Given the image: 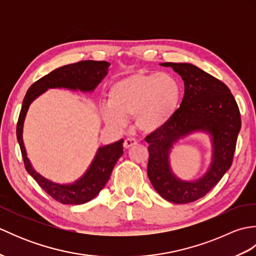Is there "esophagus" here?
<instances>
[{"mask_svg": "<svg viewBox=\"0 0 256 256\" xmlns=\"http://www.w3.org/2000/svg\"><path fill=\"white\" fill-rule=\"evenodd\" d=\"M136 144H138V140L135 138H126L124 140L123 146L125 148H132V146L136 145Z\"/></svg>", "mask_w": 256, "mask_h": 256, "instance_id": "1", "label": "esophagus"}]
</instances>
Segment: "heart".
Listing matches in <instances>:
<instances>
[{"label":"heart","mask_w":256,"mask_h":256,"mask_svg":"<svg viewBox=\"0 0 256 256\" xmlns=\"http://www.w3.org/2000/svg\"><path fill=\"white\" fill-rule=\"evenodd\" d=\"M108 104L101 106L103 121L121 128L134 116L140 133L162 131L172 121L182 100V86L172 74L138 72L116 80L108 92Z\"/></svg>","instance_id":"obj_1"}]
</instances>
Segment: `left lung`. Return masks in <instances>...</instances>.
Wrapping results in <instances>:
<instances>
[{
    "mask_svg": "<svg viewBox=\"0 0 256 256\" xmlns=\"http://www.w3.org/2000/svg\"><path fill=\"white\" fill-rule=\"evenodd\" d=\"M184 80V94L172 121L158 133L146 138L148 145V175L162 198L188 204L204 197L232 165L241 130L240 111L230 89L211 74L189 62H162ZM196 132L210 136V164L202 176L184 181L172 172L170 154L180 139Z\"/></svg>",
    "mask_w": 256,
    "mask_h": 256,
    "instance_id": "8db88e82",
    "label": "left lung"
}]
</instances>
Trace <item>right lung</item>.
I'll return each instance as SVG.
<instances>
[{
	"label": "right lung",
	"mask_w": 256,
	"mask_h": 256,
	"mask_svg": "<svg viewBox=\"0 0 256 256\" xmlns=\"http://www.w3.org/2000/svg\"><path fill=\"white\" fill-rule=\"evenodd\" d=\"M110 64L106 62L86 60L57 68L30 86L22 104L16 136L26 170L50 197L64 204H84L99 194L110 178L114 165L123 154V140L98 148L94 160L84 175L74 182L57 184L37 172L27 157L23 140L26 114L32 102L45 94L48 89H68L91 94L108 74Z\"/></svg>",
	"instance_id": "1"
}]
</instances>
